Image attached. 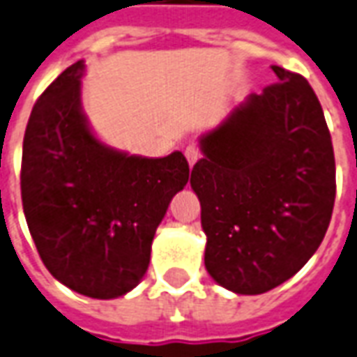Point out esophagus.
Here are the masks:
<instances>
[{
	"instance_id": "esophagus-1",
	"label": "esophagus",
	"mask_w": 357,
	"mask_h": 357,
	"mask_svg": "<svg viewBox=\"0 0 357 357\" xmlns=\"http://www.w3.org/2000/svg\"><path fill=\"white\" fill-rule=\"evenodd\" d=\"M200 157V151H199V147L197 145H187L185 147V158H187V162H189V166H192L197 160H199Z\"/></svg>"
}]
</instances>
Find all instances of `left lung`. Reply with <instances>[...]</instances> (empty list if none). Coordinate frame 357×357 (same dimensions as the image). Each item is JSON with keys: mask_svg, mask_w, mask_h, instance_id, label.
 <instances>
[{"mask_svg": "<svg viewBox=\"0 0 357 357\" xmlns=\"http://www.w3.org/2000/svg\"><path fill=\"white\" fill-rule=\"evenodd\" d=\"M250 94L200 136L192 166L206 232L204 265L219 286L259 295L297 274L326 236L335 155L324 109L303 75Z\"/></svg>", "mask_w": 357, "mask_h": 357, "instance_id": "8db88e82", "label": "left lung"}]
</instances>
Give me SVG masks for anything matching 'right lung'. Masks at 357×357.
I'll return each mask as SVG.
<instances>
[{"label": "right lung", "mask_w": 357, "mask_h": 357, "mask_svg": "<svg viewBox=\"0 0 357 357\" xmlns=\"http://www.w3.org/2000/svg\"><path fill=\"white\" fill-rule=\"evenodd\" d=\"M79 60L31 109L22 145L26 223L47 271L92 299H115L139 284L151 242L174 195L187 185L181 151L147 158L104 145L81 107Z\"/></svg>", "instance_id": "1"}]
</instances>
